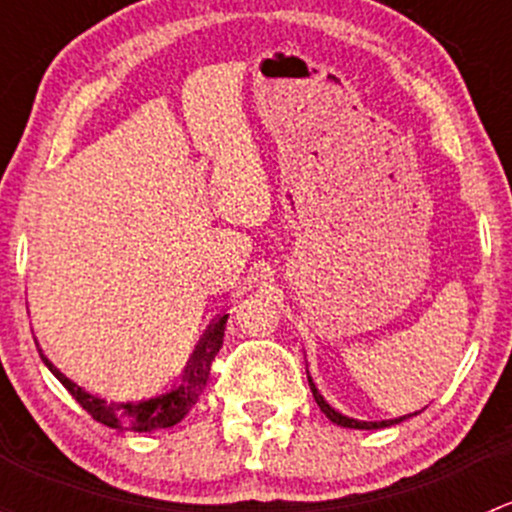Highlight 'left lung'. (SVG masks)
Segmentation results:
<instances>
[{"instance_id":"left-lung-1","label":"left lung","mask_w":512,"mask_h":512,"mask_svg":"<svg viewBox=\"0 0 512 512\" xmlns=\"http://www.w3.org/2000/svg\"><path fill=\"white\" fill-rule=\"evenodd\" d=\"M307 379H309V389H312V394H314V401H317V404H319V409L324 411V416H327L329 421H332V423H337V426H344V428H366V431H374V428H386V426H394V423H401V421H404V418H409V416H416V414H409V416H401V418H389V421H356V418H349V416L339 414L337 409H332V406H329L327 401H324V396L319 394V391H317V386H314L312 376H307Z\"/></svg>"}]
</instances>
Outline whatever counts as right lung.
I'll return each mask as SVG.
<instances>
[{"instance_id": "add662e5", "label": "right lung", "mask_w": 512, "mask_h": 512, "mask_svg": "<svg viewBox=\"0 0 512 512\" xmlns=\"http://www.w3.org/2000/svg\"><path fill=\"white\" fill-rule=\"evenodd\" d=\"M225 322L227 314H220V317L210 324L208 332L203 334V339H200V344L195 347L193 356H190L183 376H180V381L173 389L143 401H106L101 399V396L89 394V391L81 389L79 384H74L69 376L61 374V371L46 359L41 349L39 356L41 361L49 366L51 374L66 386V391L79 401L81 409H84L86 414L94 416L98 423L111 428H121V431H158V428H170L178 421H183L185 414L198 404L200 394H203L205 384H208L210 366H213L215 354L223 347Z\"/></svg>"}]
</instances>
